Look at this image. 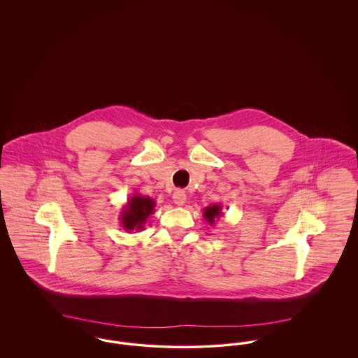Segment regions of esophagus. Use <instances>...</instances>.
<instances>
[{"instance_id":"34e87169","label":"esophagus","mask_w":358,"mask_h":358,"mask_svg":"<svg viewBox=\"0 0 358 358\" xmlns=\"http://www.w3.org/2000/svg\"><path fill=\"white\" fill-rule=\"evenodd\" d=\"M173 201L174 204L181 206V205L185 204L187 201V194L184 190H176L174 194H173Z\"/></svg>"}]
</instances>
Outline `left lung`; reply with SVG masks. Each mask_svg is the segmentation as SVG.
I'll list each match as a JSON object with an SVG mask.
<instances>
[{
    "label": "left lung",
    "instance_id": "1",
    "mask_svg": "<svg viewBox=\"0 0 358 358\" xmlns=\"http://www.w3.org/2000/svg\"><path fill=\"white\" fill-rule=\"evenodd\" d=\"M222 204H212L209 206L204 208V212H203V216H204L205 220L208 222V224L213 225L215 222L222 216Z\"/></svg>",
    "mask_w": 358,
    "mask_h": 358
}]
</instances>
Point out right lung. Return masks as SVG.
I'll return each mask as SVG.
<instances>
[{
    "label": "right lung",
    "mask_w": 358,
    "mask_h": 358,
    "mask_svg": "<svg viewBox=\"0 0 358 358\" xmlns=\"http://www.w3.org/2000/svg\"><path fill=\"white\" fill-rule=\"evenodd\" d=\"M155 201L150 197L142 196L139 193H133L127 199V204L122 208L120 212V225L124 231H142L145 222L153 213Z\"/></svg>",
    "instance_id": "1"
}]
</instances>
